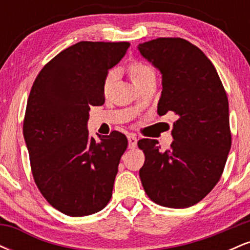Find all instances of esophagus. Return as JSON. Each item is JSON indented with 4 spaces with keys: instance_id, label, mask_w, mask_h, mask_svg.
Returning <instances> with one entry per match:
<instances>
[{
    "instance_id": "obj_1",
    "label": "esophagus",
    "mask_w": 250,
    "mask_h": 250,
    "mask_svg": "<svg viewBox=\"0 0 250 250\" xmlns=\"http://www.w3.org/2000/svg\"><path fill=\"white\" fill-rule=\"evenodd\" d=\"M128 142H129V148L134 149L136 147V143H137V139L134 134H129L128 135Z\"/></svg>"
}]
</instances>
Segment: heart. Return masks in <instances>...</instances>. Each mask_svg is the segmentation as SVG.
<instances>
[{
    "instance_id": "heart-1",
    "label": "heart",
    "mask_w": 250,
    "mask_h": 250,
    "mask_svg": "<svg viewBox=\"0 0 250 250\" xmlns=\"http://www.w3.org/2000/svg\"><path fill=\"white\" fill-rule=\"evenodd\" d=\"M127 71L130 76L131 81L139 87L140 84H142L143 82L147 81V80L155 77V69L151 64L145 62V61H139V60H135L131 61L127 65ZM114 80V71L110 70L108 71L107 75L104 77V81H103V89L107 90L110 87L111 82Z\"/></svg>"
}]
</instances>
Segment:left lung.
<instances>
[{
	"instance_id": "left-lung-1",
	"label": "left lung",
	"mask_w": 250,
	"mask_h": 250,
	"mask_svg": "<svg viewBox=\"0 0 250 250\" xmlns=\"http://www.w3.org/2000/svg\"><path fill=\"white\" fill-rule=\"evenodd\" d=\"M139 50L162 74L157 113L177 117L168 150L156 140L137 142L145 153L140 179L157 205L191 207L210 193L225 169L231 147L228 97L213 63L187 40L159 37Z\"/></svg>"
}]
</instances>
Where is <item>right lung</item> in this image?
Here are the masks:
<instances>
[{
    "mask_svg": "<svg viewBox=\"0 0 250 250\" xmlns=\"http://www.w3.org/2000/svg\"><path fill=\"white\" fill-rule=\"evenodd\" d=\"M129 42L81 41L51 59L34 81L23 120L31 173L50 206L68 216L102 210L111 199L125 134L89 135L90 105L104 103L103 81Z\"/></svg>",
    "mask_w": 250,
    "mask_h": 250,
    "instance_id": "obj_1",
    "label": "right lung"
}]
</instances>
